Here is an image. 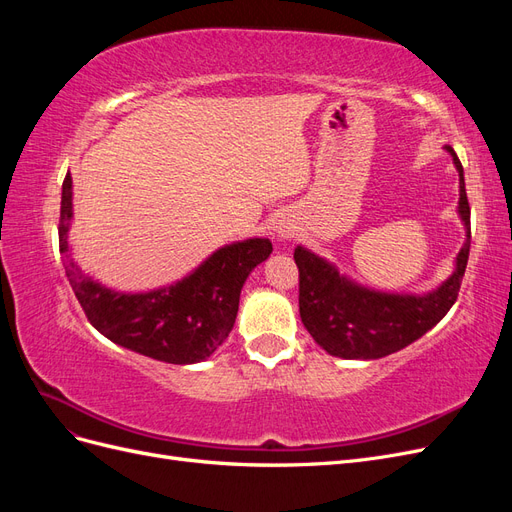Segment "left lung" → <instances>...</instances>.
<instances>
[{"label":"left lung","instance_id":"left-lung-1","mask_svg":"<svg viewBox=\"0 0 512 512\" xmlns=\"http://www.w3.org/2000/svg\"><path fill=\"white\" fill-rule=\"evenodd\" d=\"M459 170V215L466 224V243L457 256L453 275L427 294H391L369 290L314 252L297 245L299 314L314 342L339 359H382L410 346L446 316L457 301L470 256V205L463 166L446 145Z\"/></svg>","mask_w":512,"mask_h":512}]
</instances>
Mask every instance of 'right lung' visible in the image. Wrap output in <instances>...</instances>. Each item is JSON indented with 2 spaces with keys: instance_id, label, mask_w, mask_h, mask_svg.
Instances as JSON below:
<instances>
[{
  "instance_id": "add662e5",
  "label": "right lung",
  "mask_w": 512,
  "mask_h": 512,
  "mask_svg": "<svg viewBox=\"0 0 512 512\" xmlns=\"http://www.w3.org/2000/svg\"><path fill=\"white\" fill-rule=\"evenodd\" d=\"M72 177L61 185L59 252L87 320L111 342L173 365L209 359L235 324L241 288L256 265L273 252L269 239L220 247L181 282L149 292H115L87 277L68 256Z\"/></svg>"
}]
</instances>
